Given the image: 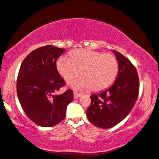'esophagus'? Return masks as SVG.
<instances>
[{
    "instance_id": "esophagus-1",
    "label": "esophagus",
    "mask_w": 159,
    "mask_h": 159,
    "mask_svg": "<svg viewBox=\"0 0 159 159\" xmlns=\"http://www.w3.org/2000/svg\"><path fill=\"white\" fill-rule=\"evenodd\" d=\"M82 96V93H77V92H74L73 93V96H74L75 99L80 98V97H81Z\"/></svg>"
}]
</instances>
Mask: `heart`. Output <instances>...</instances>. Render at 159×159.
I'll list each match as a JSON object with an SVG mask.
<instances>
[{
	"label": "heart",
	"instance_id": "obj_1",
	"mask_svg": "<svg viewBox=\"0 0 159 159\" xmlns=\"http://www.w3.org/2000/svg\"><path fill=\"white\" fill-rule=\"evenodd\" d=\"M70 58L61 57L57 61V71L66 81L79 74L69 82L74 89L91 88L99 91L109 87L119 72V63L115 56L93 50L80 49L70 53Z\"/></svg>",
	"mask_w": 159,
	"mask_h": 159
}]
</instances>
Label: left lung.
Listing matches in <instances>:
<instances>
[{"label": "left lung", "instance_id": "8db88e82", "mask_svg": "<svg viewBox=\"0 0 159 159\" xmlns=\"http://www.w3.org/2000/svg\"><path fill=\"white\" fill-rule=\"evenodd\" d=\"M119 72L114 84L99 93L91 96L87 110L89 121L97 127L110 129L125 119L133 109L139 93V78L131 62L115 50Z\"/></svg>", "mask_w": 159, "mask_h": 159}]
</instances>
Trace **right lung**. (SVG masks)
Segmentation results:
<instances>
[{"mask_svg":"<svg viewBox=\"0 0 159 159\" xmlns=\"http://www.w3.org/2000/svg\"><path fill=\"white\" fill-rule=\"evenodd\" d=\"M64 52L52 45L40 47L24 58L19 69L16 81L19 102L28 117L42 127L59 124L73 100L70 89L54 94L65 84L56 66L57 58Z\"/></svg>","mask_w":159,"mask_h":159,"instance_id":"right-lung-1","label":"right lung"}]
</instances>
